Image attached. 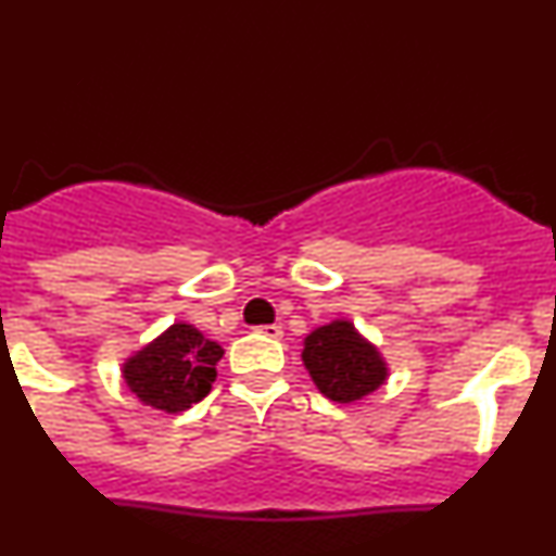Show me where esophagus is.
<instances>
[{
  "mask_svg": "<svg viewBox=\"0 0 556 556\" xmlns=\"http://www.w3.org/2000/svg\"><path fill=\"white\" fill-rule=\"evenodd\" d=\"M255 330L266 338H282V325H261L255 327Z\"/></svg>",
  "mask_w": 556,
  "mask_h": 556,
  "instance_id": "34e87169",
  "label": "esophagus"
}]
</instances>
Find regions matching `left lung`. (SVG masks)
I'll return each mask as SVG.
<instances>
[{
    "label": "left lung",
    "instance_id": "obj_1",
    "mask_svg": "<svg viewBox=\"0 0 556 556\" xmlns=\"http://www.w3.org/2000/svg\"><path fill=\"white\" fill-rule=\"evenodd\" d=\"M303 365L327 400L354 402L386 381V362L346 319L317 327L303 341Z\"/></svg>",
    "mask_w": 556,
    "mask_h": 556
}]
</instances>
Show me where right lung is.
Masks as SVG:
<instances>
[{
  "label": "right lung",
  "mask_w": 556,
  "mask_h": 556,
  "mask_svg": "<svg viewBox=\"0 0 556 556\" xmlns=\"http://www.w3.org/2000/svg\"><path fill=\"white\" fill-rule=\"evenodd\" d=\"M224 349L197 327L173 325L125 362L122 376L143 405L165 413L189 410L213 389Z\"/></svg>",
  "instance_id": "add662e5"
}]
</instances>
